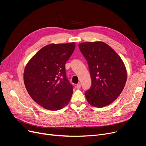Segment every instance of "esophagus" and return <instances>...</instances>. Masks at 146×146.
<instances>
[{"label": "esophagus", "instance_id": "34e87169", "mask_svg": "<svg viewBox=\"0 0 146 146\" xmlns=\"http://www.w3.org/2000/svg\"><path fill=\"white\" fill-rule=\"evenodd\" d=\"M76 86V88L80 89V86H81V85H80V84H78Z\"/></svg>", "mask_w": 146, "mask_h": 146}]
</instances>
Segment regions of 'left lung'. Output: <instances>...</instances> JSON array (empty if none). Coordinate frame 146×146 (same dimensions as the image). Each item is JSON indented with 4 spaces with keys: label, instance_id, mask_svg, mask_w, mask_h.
<instances>
[{
    "label": "left lung",
    "instance_id": "left-lung-1",
    "mask_svg": "<svg viewBox=\"0 0 146 146\" xmlns=\"http://www.w3.org/2000/svg\"><path fill=\"white\" fill-rule=\"evenodd\" d=\"M88 61L92 85L85 96L89 104L104 107L115 101L125 87L127 72L119 55L103 42L79 44Z\"/></svg>",
    "mask_w": 146,
    "mask_h": 146
}]
</instances>
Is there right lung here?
<instances>
[{"instance_id": "1", "label": "right lung", "mask_w": 146, "mask_h": 146, "mask_svg": "<svg viewBox=\"0 0 146 146\" xmlns=\"http://www.w3.org/2000/svg\"><path fill=\"white\" fill-rule=\"evenodd\" d=\"M75 46L74 42L49 44L40 49L25 67L26 90L31 98L44 109L60 110L70 100L73 87L67 79L65 64Z\"/></svg>"}]
</instances>
